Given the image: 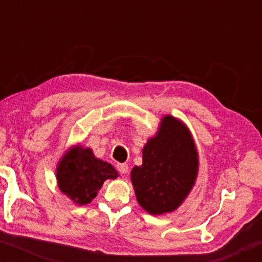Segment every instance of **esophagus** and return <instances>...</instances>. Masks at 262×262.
<instances>
[{"label":"esophagus","mask_w":262,"mask_h":262,"mask_svg":"<svg viewBox=\"0 0 262 262\" xmlns=\"http://www.w3.org/2000/svg\"><path fill=\"white\" fill-rule=\"evenodd\" d=\"M117 169H118L119 172L123 173V175H125V173L128 172V165L127 164H118L117 165Z\"/></svg>","instance_id":"obj_1"}]
</instances>
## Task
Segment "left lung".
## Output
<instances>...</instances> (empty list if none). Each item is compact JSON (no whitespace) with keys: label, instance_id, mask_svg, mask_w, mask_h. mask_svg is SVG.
Returning a JSON list of instances; mask_svg holds the SVG:
<instances>
[{"label":"left lung","instance_id":"1","mask_svg":"<svg viewBox=\"0 0 262 262\" xmlns=\"http://www.w3.org/2000/svg\"><path fill=\"white\" fill-rule=\"evenodd\" d=\"M198 154L188 128L172 116L161 119L155 137L143 149V165L130 173L135 196L149 214L180 207L196 182Z\"/></svg>","mask_w":262,"mask_h":262}]
</instances>
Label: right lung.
<instances>
[{
    "instance_id": "right-lung-1",
    "label": "right lung",
    "mask_w": 262,
    "mask_h": 262,
    "mask_svg": "<svg viewBox=\"0 0 262 262\" xmlns=\"http://www.w3.org/2000/svg\"><path fill=\"white\" fill-rule=\"evenodd\" d=\"M117 177L118 172L112 165L97 159L91 149L81 145L69 149L56 167L60 191L80 206L91 202L106 180Z\"/></svg>"
}]
</instances>
